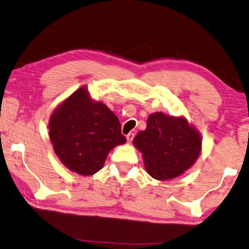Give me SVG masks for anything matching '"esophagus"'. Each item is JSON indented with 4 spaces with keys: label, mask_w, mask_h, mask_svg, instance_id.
Instances as JSON below:
<instances>
[{
    "label": "esophagus",
    "mask_w": 249,
    "mask_h": 249,
    "mask_svg": "<svg viewBox=\"0 0 249 249\" xmlns=\"http://www.w3.org/2000/svg\"><path fill=\"white\" fill-rule=\"evenodd\" d=\"M133 137H135V133H132V132H130V133H128V135H127V140H128L129 143L133 140Z\"/></svg>",
    "instance_id": "34e87169"
}]
</instances>
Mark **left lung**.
Wrapping results in <instances>:
<instances>
[{"instance_id": "left-lung-1", "label": "left lung", "mask_w": 249, "mask_h": 249, "mask_svg": "<svg viewBox=\"0 0 249 249\" xmlns=\"http://www.w3.org/2000/svg\"><path fill=\"white\" fill-rule=\"evenodd\" d=\"M132 142L142 154L147 173L157 180L182 175L201 151L199 131L185 117L162 112L151 113L146 130L138 132Z\"/></svg>"}]
</instances>
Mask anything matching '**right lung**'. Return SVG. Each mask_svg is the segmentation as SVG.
Wrapping results in <instances>:
<instances>
[{"label": "right lung", "mask_w": 249, "mask_h": 249, "mask_svg": "<svg viewBox=\"0 0 249 249\" xmlns=\"http://www.w3.org/2000/svg\"><path fill=\"white\" fill-rule=\"evenodd\" d=\"M49 137L60 161L81 176L98 173L109 152L127 142L118 117L105 103L94 101L86 86L54 109Z\"/></svg>", "instance_id": "right-lung-1"}]
</instances>
